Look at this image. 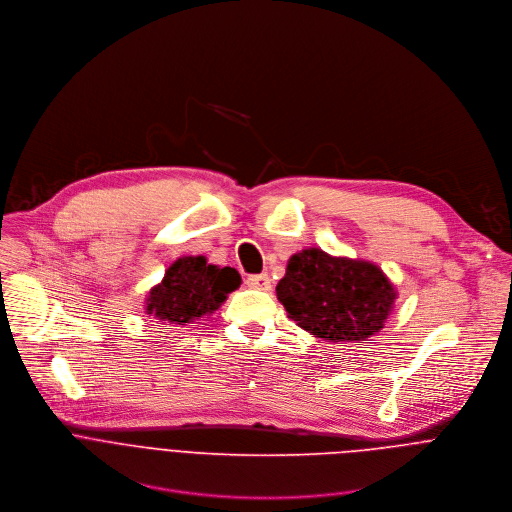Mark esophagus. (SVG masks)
I'll return each mask as SVG.
<instances>
[{
  "instance_id": "esophagus-1",
  "label": "esophagus",
  "mask_w": 512,
  "mask_h": 512,
  "mask_svg": "<svg viewBox=\"0 0 512 512\" xmlns=\"http://www.w3.org/2000/svg\"><path fill=\"white\" fill-rule=\"evenodd\" d=\"M246 284L250 288H258V290H270L272 288V280L268 274H252L246 278Z\"/></svg>"
}]
</instances>
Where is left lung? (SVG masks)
Returning a JSON list of instances; mask_svg holds the SVG:
<instances>
[{
  "label": "left lung",
  "mask_w": 512,
  "mask_h": 512,
  "mask_svg": "<svg viewBox=\"0 0 512 512\" xmlns=\"http://www.w3.org/2000/svg\"><path fill=\"white\" fill-rule=\"evenodd\" d=\"M276 296L300 328L344 344L366 340L384 326L396 290L372 262L306 248L290 256Z\"/></svg>",
  "instance_id": "1"
}]
</instances>
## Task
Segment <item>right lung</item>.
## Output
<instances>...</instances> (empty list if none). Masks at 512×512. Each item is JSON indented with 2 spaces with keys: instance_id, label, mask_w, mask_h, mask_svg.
Listing matches in <instances>:
<instances>
[{
  "instance_id": "obj_1",
  "label": "right lung",
  "mask_w": 512,
  "mask_h": 512,
  "mask_svg": "<svg viewBox=\"0 0 512 512\" xmlns=\"http://www.w3.org/2000/svg\"><path fill=\"white\" fill-rule=\"evenodd\" d=\"M238 270L208 264L204 256H182L146 298V314L168 326H186L214 314L240 286Z\"/></svg>"
}]
</instances>
